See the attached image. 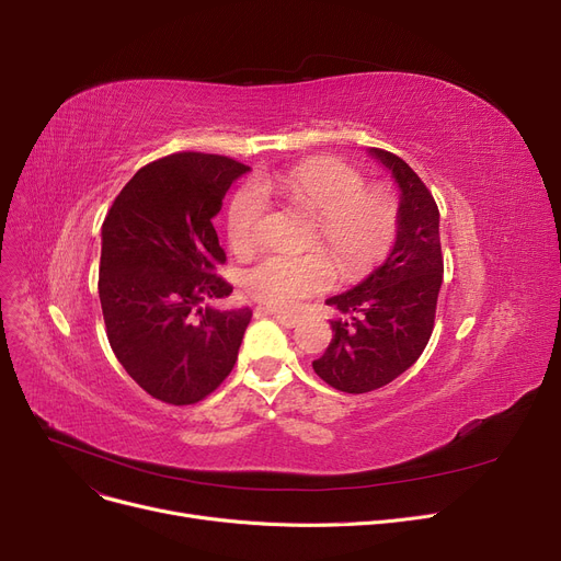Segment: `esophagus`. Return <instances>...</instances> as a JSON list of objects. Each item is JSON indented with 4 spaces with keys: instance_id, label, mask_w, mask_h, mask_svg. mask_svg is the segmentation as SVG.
Here are the masks:
<instances>
[{
    "instance_id": "esophagus-1",
    "label": "esophagus",
    "mask_w": 561,
    "mask_h": 561,
    "mask_svg": "<svg viewBox=\"0 0 561 561\" xmlns=\"http://www.w3.org/2000/svg\"><path fill=\"white\" fill-rule=\"evenodd\" d=\"M263 313L273 316V318L279 322V325H284V328H298L300 322H302V318H300V316H293V313L277 311V309H263Z\"/></svg>"
}]
</instances>
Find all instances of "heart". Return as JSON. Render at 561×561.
<instances>
[{"instance_id": "obj_1", "label": "heart", "mask_w": 561, "mask_h": 561, "mask_svg": "<svg viewBox=\"0 0 561 561\" xmlns=\"http://www.w3.org/2000/svg\"><path fill=\"white\" fill-rule=\"evenodd\" d=\"M277 193L318 216L313 241L325 245L350 275L368 271L387 254L398 211L381 191H366L364 174L336 159H311L286 172L248 182L236 191L227 211V236L239 252L259 245L268 197ZM334 265L322 252L268 254L245 275L250 296L275 309H298L313 293L334 284Z\"/></svg>"}]
</instances>
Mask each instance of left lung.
I'll return each mask as SVG.
<instances>
[{"label": "left lung", "mask_w": 561, "mask_h": 561, "mask_svg": "<svg viewBox=\"0 0 561 561\" xmlns=\"http://www.w3.org/2000/svg\"><path fill=\"white\" fill-rule=\"evenodd\" d=\"M400 191L396 241L385 263L325 305L347 318L330 320L332 343L313 370L343 393H368L414 366L432 336L444 256L432 193L400 157L368 147Z\"/></svg>", "instance_id": "1"}]
</instances>
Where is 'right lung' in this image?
<instances>
[{
    "label": "right lung",
    "mask_w": 561,
    "mask_h": 561,
    "mask_svg": "<svg viewBox=\"0 0 561 561\" xmlns=\"http://www.w3.org/2000/svg\"><path fill=\"white\" fill-rule=\"evenodd\" d=\"M248 165L182 152L140 168L102 225L100 302L113 355L136 385L193 404L231 373L252 309H218L231 286L214 218Z\"/></svg>",
    "instance_id": "add662e5"
}]
</instances>
